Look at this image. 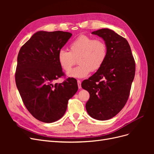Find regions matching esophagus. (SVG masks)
<instances>
[{"instance_id":"obj_1","label":"esophagus","mask_w":154,"mask_h":154,"mask_svg":"<svg viewBox=\"0 0 154 154\" xmlns=\"http://www.w3.org/2000/svg\"><path fill=\"white\" fill-rule=\"evenodd\" d=\"M78 83V88L79 89H81L82 88V85H81V81L80 80H78L77 81Z\"/></svg>"}]
</instances>
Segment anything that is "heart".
<instances>
[{
	"label": "heart",
	"instance_id": "b5f03b06",
	"mask_svg": "<svg viewBox=\"0 0 154 154\" xmlns=\"http://www.w3.org/2000/svg\"><path fill=\"white\" fill-rule=\"evenodd\" d=\"M108 49L101 39H94L81 35L69 45V51H59L57 60L64 71H69L76 63L77 67L67 73V76L76 78H85L90 72H96L103 66L107 57Z\"/></svg>",
	"mask_w": 154,
	"mask_h": 154
}]
</instances>
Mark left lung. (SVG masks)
<instances>
[{
  "label": "left lung",
  "instance_id": "1",
  "mask_svg": "<svg viewBox=\"0 0 154 154\" xmlns=\"http://www.w3.org/2000/svg\"><path fill=\"white\" fill-rule=\"evenodd\" d=\"M105 41L108 49L104 64L82 87L90 94L85 107L91 117L104 121L117 115L128 100L136 65L128 41L114 31L92 32Z\"/></svg>",
  "mask_w": 154,
  "mask_h": 154
}]
</instances>
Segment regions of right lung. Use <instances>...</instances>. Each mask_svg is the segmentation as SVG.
Segmentation results:
<instances>
[{
	"label": "right lung",
	"mask_w": 154,
	"mask_h": 154,
	"mask_svg": "<svg viewBox=\"0 0 154 154\" xmlns=\"http://www.w3.org/2000/svg\"><path fill=\"white\" fill-rule=\"evenodd\" d=\"M71 36L69 32L40 31L18 53L17 87L27 109L42 122L53 123L62 118L69 100L78 91L77 82L72 78L53 83L63 75L57 55Z\"/></svg>",
	"instance_id": "1"
}]
</instances>
